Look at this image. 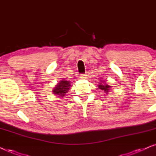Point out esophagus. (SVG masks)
Instances as JSON below:
<instances>
[{"mask_svg":"<svg viewBox=\"0 0 156 156\" xmlns=\"http://www.w3.org/2000/svg\"><path fill=\"white\" fill-rule=\"evenodd\" d=\"M87 74H80V78H83V79H84V78H86L87 77Z\"/></svg>","mask_w":156,"mask_h":156,"instance_id":"34e87169","label":"esophagus"}]
</instances>
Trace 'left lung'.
<instances>
[{"label": "left lung", "mask_w": 156, "mask_h": 156, "mask_svg": "<svg viewBox=\"0 0 156 156\" xmlns=\"http://www.w3.org/2000/svg\"><path fill=\"white\" fill-rule=\"evenodd\" d=\"M100 81H101V82L99 83V85H98V87H99L100 89H101V90H103L105 93L108 94L111 88V86L107 84H105V82H104V81H101V80Z\"/></svg>", "instance_id": "left-lung-1"}]
</instances>
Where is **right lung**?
I'll return each instance as SVG.
<instances>
[{"label": "right lung", "instance_id": "1", "mask_svg": "<svg viewBox=\"0 0 156 156\" xmlns=\"http://www.w3.org/2000/svg\"><path fill=\"white\" fill-rule=\"evenodd\" d=\"M70 83L71 82L67 81L65 78H62V80L56 84L54 89H52V93L58 97H63L65 94L67 93L68 91L69 90L72 84Z\"/></svg>", "mask_w": 156, "mask_h": 156}]
</instances>
